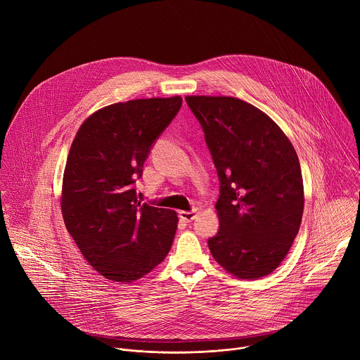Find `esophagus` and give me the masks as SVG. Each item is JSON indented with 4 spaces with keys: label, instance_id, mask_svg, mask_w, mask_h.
Wrapping results in <instances>:
<instances>
[{
    "label": "esophagus",
    "instance_id": "34e87169",
    "mask_svg": "<svg viewBox=\"0 0 360 360\" xmlns=\"http://www.w3.org/2000/svg\"><path fill=\"white\" fill-rule=\"evenodd\" d=\"M198 215V211L193 210V211H181L179 212V218L185 222H192Z\"/></svg>",
    "mask_w": 360,
    "mask_h": 360
}]
</instances>
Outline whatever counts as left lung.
<instances>
[{"label":"left lung","instance_id":"obj_1","mask_svg":"<svg viewBox=\"0 0 360 360\" xmlns=\"http://www.w3.org/2000/svg\"><path fill=\"white\" fill-rule=\"evenodd\" d=\"M218 171L215 261L239 279H259L285 259L302 222L304 195L296 150L264 111L233 96L188 95Z\"/></svg>","mask_w":360,"mask_h":360}]
</instances>
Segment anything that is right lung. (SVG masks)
<instances>
[{"instance_id": "add662e5", "label": "right lung", "mask_w": 360, "mask_h": 360, "mask_svg": "<svg viewBox=\"0 0 360 360\" xmlns=\"http://www.w3.org/2000/svg\"><path fill=\"white\" fill-rule=\"evenodd\" d=\"M181 105L179 95L117 102L89 115L72 141L63 218L86 262L110 281L141 279L172 246L176 212L138 202L134 184Z\"/></svg>"}]
</instances>
